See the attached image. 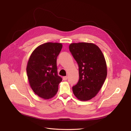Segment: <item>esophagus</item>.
Listing matches in <instances>:
<instances>
[{"label":"esophagus","mask_w":131,"mask_h":131,"mask_svg":"<svg viewBox=\"0 0 131 131\" xmlns=\"http://www.w3.org/2000/svg\"><path fill=\"white\" fill-rule=\"evenodd\" d=\"M63 80H67V79H68V77H67V76H65V77H63Z\"/></svg>","instance_id":"1"}]
</instances>
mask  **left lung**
<instances>
[{
    "instance_id": "8db88e82",
    "label": "left lung",
    "mask_w": 131,
    "mask_h": 131,
    "mask_svg": "<svg viewBox=\"0 0 131 131\" xmlns=\"http://www.w3.org/2000/svg\"><path fill=\"white\" fill-rule=\"evenodd\" d=\"M69 47L79 66V80L73 87V93L81 101L90 100L99 92L106 78L104 55L93 43H72Z\"/></svg>"
}]
</instances>
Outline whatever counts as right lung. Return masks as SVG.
<instances>
[{"mask_svg":"<svg viewBox=\"0 0 131 131\" xmlns=\"http://www.w3.org/2000/svg\"><path fill=\"white\" fill-rule=\"evenodd\" d=\"M62 48L61 43H43L33 51L27 63L26 70L31 88L45 100L56 94L62 80L57 74V57Z\"/></svg>","mask_w":131,"mask_h":131,"instance_id":"right-lung-1","label":"right lung"}]
</instances>
